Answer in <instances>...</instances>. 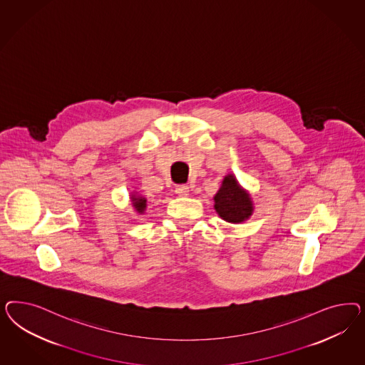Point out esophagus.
<instances>
[{"label":"esophagus","mask_w":365,"mask_h":365,"mask_svg":"<svg viewBox=\"0 0 365 365\" xmlns=\"http://www.w3.org/2000/svg\"><path fill=\"white\" fill-rule=\"evenodd\" d=\"M175 192H177L179 197H187L188 192H190V187L186 185H179L175 187Z\"/></svg>","instance_id":"obj_1"}]
</instances>
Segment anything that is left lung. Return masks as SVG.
<instances>
[{"instance_id": "left-lung-1", "label": "left lung", "mask_w": 365, "mask_h": 365, "mask_svg": "<svg viewBox=\"0 0 365 365\" xmlns=\"http://www.w3.org/2000/svg\"><path fill=\"white\" fill-rule=\"evenodd\" d=\"M214 207L218 215L230 223L243 222L253 212L252 199L232 175L223 179L222 187L214 197Z\"/></svg>"}]
</instances>
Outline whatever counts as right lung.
Segmentation results:
<instances>
[{"label":"right lung","instance_id":"right-lung-1","mask_svg":"<svg viewBox=\"0 0 365 365\" xmlns=\"http://www.w3.org/2000/svg\"><path fill=\"white\" fill-rule=\"evenodd\" d=\"M133 207L139 212H143L145 209V199L140 197H133Z\"/></svg>","mask_w":365,"mask_h":365}]
</instances>
